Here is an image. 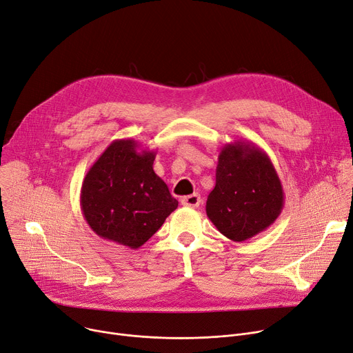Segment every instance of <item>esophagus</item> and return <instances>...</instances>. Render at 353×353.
I'll return each mask as SVG.
<instances>
[{
  "mask_svg": "<svg viewBox=\"0 0 353 353\" xmlns=\"http://www.w3.org/2000/svg\"><path fill=\"white\" fill-rule=\"evenodd\" d=\"M181 204L185 205V207L197 208V207L201 204V197H200V194H197V193L190 194V196H185V197L181 199Z\"/></svg>",
  "mask_w": 353,
  "mask_h": 353,
  "instance_id": "esophagus-1",
  "label": "esophagus"
}]
</instances>
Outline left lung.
I'll list each match as a JSON object with an SVG mask.
<instances>
[{
    "instance_id": "1",
    "label": "left lung",
    "mask_w": 353,
    "mask_h": 353,
    "mask_svg": "<svg viewBox=\"0 0 353 353\" xmlns=\"http://www.w3.org/2000/svg\"><path fill=\"white\" fill-rule=\"evenodd\" d=\"M284 199L283 184L263 149L245 140L221 149L205 213L223 236L241 243L265 231L283 211Z\"/></svg>"
}]
</instances>
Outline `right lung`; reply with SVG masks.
<instances>
[{
  "instance_id": "add662e5",
  "label": "right lung",
  "mask_w": 353,
  "mask_h": 353,
  "mask_svg": "<svg viewBox=\"0 0 353 353\" xmlns=\"http://www.w3.org/2000/svg\"><path fill=\"white\" fill-rule=\"evenodd\" d=\"M154 157V150L136 140L117 139L92 164L82 183L81 210L97 236L137 250L177 208L153 170Z\"/></svg>"
}]
</instances>
